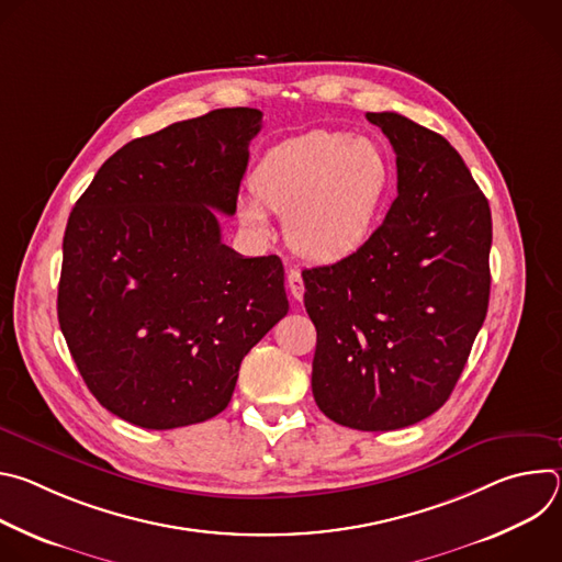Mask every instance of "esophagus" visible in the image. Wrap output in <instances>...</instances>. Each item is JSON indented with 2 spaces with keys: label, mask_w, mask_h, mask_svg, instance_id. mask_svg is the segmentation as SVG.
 Here are the masks:
<instances>
[{
  "label": "esophagus",
  "mask_w": 562,
  "mask_h": 562,
  "mask_svg": "<svg viewBox=\"0 0 562 562\" xmlns=\"http://www.w3.org/2000/svg\"><path fill=\"white\" fill-rule=\"evenodd\" d=\"M286 286H289V291H291V295H293L295 300H302V295H304V282H302L300 271H289V273H286Z\"/></svg>",
  "instance_id": "esophagus-1"
}]
</instances>
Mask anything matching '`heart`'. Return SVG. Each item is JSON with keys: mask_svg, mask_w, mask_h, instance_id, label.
Returning <instances> with one entry per match:
<instances>
[{"mask_svg": "<svg viewBox=\"0 0 562 562\" xmlns=\"http://www.w3.org/2000/svg\"><path fill=\"white\" fill-rule=\"evenodd\" d=\"M393 189L391 157L375 139L315 128L265 153L251 176L256 200L243 217L269 231L284 213L286 245L306 260L338 262L360 251L380 224Z\"/></svg>", "mask_w": 562, "mask_h": 562, "instance_id": "heart-1", "label": "heart"}]
</instances>
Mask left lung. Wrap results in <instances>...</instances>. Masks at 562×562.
I'll return each mask as SVG.
<instances>
[{
	"label": "left lung",
	"mask_w": 562,
	"mask_h": 562,
	"mask_svg": "<svg viewBox=\"0 0 562 562\" xmlns=\"http://www.w3.org/2000/svg\"><path fill=\"white\" fill-rule=\"evenodd\" d=\"M395 150L397 198L353 256L302 271L311 389L327 418L391 431L451 395L490 306L492 211L458 150L397 113H367Z\"/></svg>",
	"instance_id": "obj_1"
}]
</instances>
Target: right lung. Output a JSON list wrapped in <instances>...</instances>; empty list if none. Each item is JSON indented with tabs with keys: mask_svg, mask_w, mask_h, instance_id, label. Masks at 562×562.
<instances>
[{
	"mask_svg": "<svg viewBox=\"0 0 562 562\" xmlns=\"http://www.w3.org/2000/svg\"><path fill=\"white\" fill-rule=\"evenodd\" d=\"M262 128L217 109L113 153L64 233L59 329L98 403L144 429L226 409L243 358L289 311L278 256L222 245Z\"/></svg>",
	"mask_w": 562,
	"mask_h": 562,
	"instance_id": "right-lung-1",
	"label": "right lung"
}]
</instances>
